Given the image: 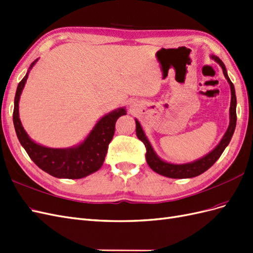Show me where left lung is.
<instances>
[{"mask_svg": "<svg viewBox=\"0 0 253 253\" xmlns=\"http://www.w3.org/2000/svg\"><path fill=\"white\" fill-rule=\"evenodd\" d=\"M210 58L212 60L215 61L216 63L219 64V66L223 70L225 78L227 79L229 85H230L231 89V102H230V110H229V117H230V122H229V126L227 128L226 133L224 134L223 138L219 141V143L214 148L211 152H209L208 154L198 158L194 162L187 163V164H172L169 162H166V160L160 158L156 152L153 149L151 142L149 141L148 137L145 136V133L143 131V128L140 125V122L135 119L136 121V135L138 137V139L141 140L145 148H147V154H145V159H147V163L151 169L160 174L163 176H166V177H170V178H192L195 177V176L201 175L202 173L206 172L207 170L211 168L214 163L220 157V155L223 154L224 150L227 148V145L230 142L235 126H236V96H235V89L233 83L231 82L230 78L228 77L226 66L223 63L218 57L211 55Z\"/></svg>", "mask_w": 253, "mask_h": 253, "instance_id": "left-lung-1", "label": "left lung"}]
</instances>
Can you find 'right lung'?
Returning <instances> with one entry per match:
<instances>
[{
	"label": "right lung",
	"mask_w": 253,
	"mask_h": 253,
	"mask_svg": "<svg viewBox=\"0 0 253 253\" xmlns=\"http://www.w3.org/2000/svg\"><path fill=\"white\" fill-rule=\"evenodd\" d=\"M38 60L39 59L30 64L24 78L18 84L14 97L13 126L18 139L30 159L44 172L57 178H83L102 167L108 153L109 143L112 141L115 133V125L120 116L126 115V108L124 106L104 115L97 121L86 138L74 147L56 149L35 142L22 126L19 115V102L29 72Z\"/></svg>",
	"instance_id": "add662e5"
}]
</instances>
